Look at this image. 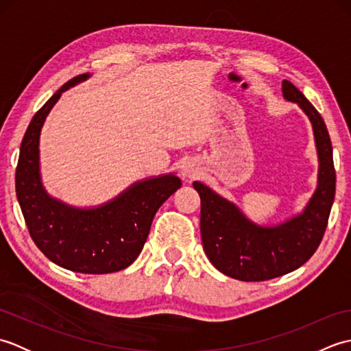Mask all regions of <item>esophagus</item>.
Instances as JSON below:
<instances>
[{"instance_id":"esophagus-1","label":"esophagus","mask_w":351,"mask_h":351,"mask_svg":"<svg viewBox=\"0 0 351 351\" xmlns=\"http://www.w3.org/2000/svg\"><path fill=\"white\" fill-rule=\"evenodd\" d=\"M181 175L184 178H195L197 175V167L195 166V162H191V161L184 162L181 167Z\"/></svg>"}]
</instances>
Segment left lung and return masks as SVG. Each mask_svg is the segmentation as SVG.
<instances>
[{"mask_svg": "<svg viewBox=\"0 0 351 351\" xmlns=\"http://www.w3.org/2000/svg\"><path fill=\"white\" fill-rule=\"evenodd\" d=\"M282 93L303 110L314 130L318 185L304 210L280 225L261 226L208 185L193 182L200 196V235L208 259L223 274L244 282L279 278L306 263L323 240L335 199L337 175L323 117L287 80L282 81Z\"/></svg>", "mask_w": 351, "mask_h": 351, "instance_id": "left-lung-1", "label": "left lung"}]
</instances>
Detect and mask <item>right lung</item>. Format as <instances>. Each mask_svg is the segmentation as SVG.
Masks as SVG:
<instances>
[{
  "label": "right lung",
  "instance_id": "1",
  "mask_svg": "<svg viewBox=\"0 0 351 351\" xmlns=\"http://www.w3.org/2000/svg\"><path fill=\"white\" fill-rule=\"evenodd\" d=\"M90 73L69 80L29 122L16 167V196L34 244L66 270L106 274L123 270L140 255L158 208L181 187L173 173L138 181L110 202L75 208L51 197L40 178L39 138L45 119L69 87Z\"/></svg>",
  "mask_w": 351,
  "mask_h": 351
}]
</instances>
